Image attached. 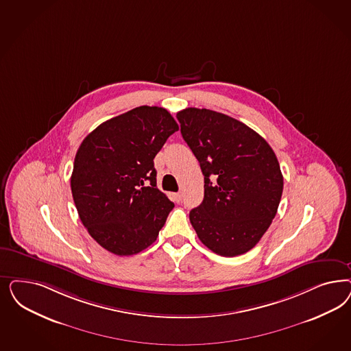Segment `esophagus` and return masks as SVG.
I'll return each mask as SVG.
<instances>
[{"mask_svg":"<svg viewBox=\"0 0 351 351\" xmlns=\"http://www.w3.org/2000/svg\"><path fill=\"white\" fill-rule=\"evenodd\" d=\"M173 199H174V202H177V203H181L182 193H173Z\"/></svg>","mask_w":351,"mask_h":351,"instance_id":"esophagus-1","label":"esophagus"}]
</instances>
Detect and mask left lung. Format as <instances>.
Masks as SVG:
<instances>
[{"instance_id":"obj_1","label":"left lung","mask_w":351,"mask_h":351,"mask_svg":"<svg viewBox=\"0 0 351 351\" xmlns=\"http://www.w3.org/2000/svg\"><path fill=\"white\" fill-rule=\"evenodd\" d=\"M177 119L204 174V200L190 212L191 225L217 254L247 253L271 225L282 199L275 152L258 133L223 113L191 107Z\"/></svg>"}]
</instances>
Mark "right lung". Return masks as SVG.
Returning a JSON list of instances; mask_svg holds the SVG:
<instances>
[{"mask_svg": "<svg viewBox=\"0 0 351 351\" xmlns=\"http://www.w3.org/2000/svg\"><path fill=\"white\" fill-rule=\"evenodd\" d=\"M178 124L141 106L104 121L80 145L71 190L82 225L101 247L132 256L149 247L174 204L156 187L154 158Z\"/></svg>", "mask_w": 351, "mask_h": 351, "instance_id": "obj_1", "label": "right lung"}]
</instances>
